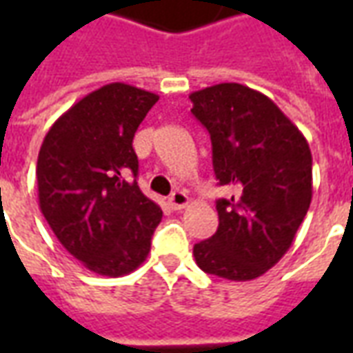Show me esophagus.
<instances>
[{
  "label": "esophagus",
  "mask_w": 353,
  "mask_h": 353,
  "mask_svg": "<svg viewBox=\"0 0 353 353\" xmlns=\"http://www.w3.org/2000/svg\"><path fill=\"white\" fill-rule=\"evenodd\" d=\"M168 202L172 210H181V208H185L189 204V196H187L183 191H176L172 192V196H170Z\"/></svg>",
  "instance_id": "esophagus-1"
}]
</instances>
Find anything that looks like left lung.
<instances>
[{"instance_id": "obj_1", "label": "left lung", "mask_w": 353, "mask_h": 353, "mask_svg": "<svg viewBox=\"0 0 353 353\" xmlns=\"http://www.w3.org/2000/svg\"><path fill=\"white\" fill-rule=\"evenodd\" d=\"M191 113L212 139L219 227L194 244L196 265L232 281L259 278L285 255L312 200L308 141L268 96L238 83L192 92Z\"/></svg>"}]
</instances>
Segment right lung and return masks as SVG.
<instances>
[{
	"label": "right lung",
	"instance_id": "add662e5",
	"mask_svg": "<svg viewBox=\"0 0 353 353\" xmlns=\"http://www.w3.org/2000/svg\"><path fill=\"white\" fill-rule=\"evenodd\" d=\"M159 96L124 83L87 94L50 126L37 157L39 208L58 242L101 276L136 270L162 210L139 191L132 139Z\"/></svg>",
	"mask_w": 353,
	"mask_h": 353
}]
</instances>
